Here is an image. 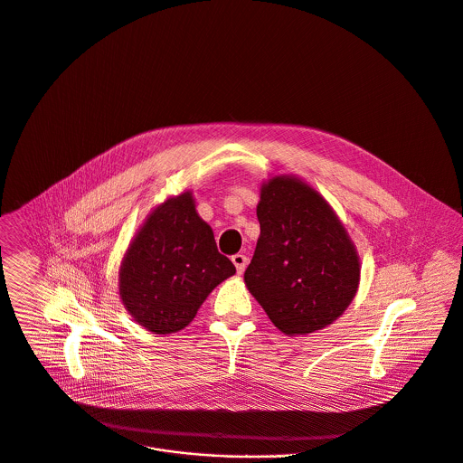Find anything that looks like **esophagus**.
Wrapping results in <instances>:
<instances>
[{
  "instance_id": "34e87169",
  "label": "esophagus",
  "mask_w": 463,
  "mask_h": 463,
  "mask_svg": "<svg viewBox=\"0 0 463 463\" xmlns=\"http://www.w3.org/2000/svg\"><path fill=\"white\" fill-rule=\"evenodd\" d=\"M232 262L235 264V268H237V273H242V271L246 269V264H248V257H246V255H242V253H235V255H232Z\"/></svg>"
}]
</instances>
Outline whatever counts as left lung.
I'll return each instance as SVG.
<instances>
[{"label":"left lung","instance_id":"8db88e82","mask_svg":"<svg viewBox=\"0 0 463 463\" xmlns=\"http://www.w3.org/2000/svg\"><path fill=\"white\" fill-rule=\"evenodd\" d=\"M260 237L244 280L286 335L326 327L351 304L360 279L353 242L306 183L273 177L257 206Z\"/></svg>","mask_w":463,"mask_h":463}]
</instances>
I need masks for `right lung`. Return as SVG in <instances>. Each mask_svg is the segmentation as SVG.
<instances>
[{
    "mask_svg": "<svg viewBox=\"0 0 463 463\" xmlns=\"http://www.w3.org/2000/svg\"><path fill=\"white\" fill-rule=\"evenodd\" d=\"M235 273L190 194L157 206L132 241L119 273L130 315L157 335L186 327L212 289Z\"/></svg>",
    "mask_w": 463,
    "mask_h": 463,
    "instance_id": "add662e5",
    "label": "right lung"
}]
</instances>
